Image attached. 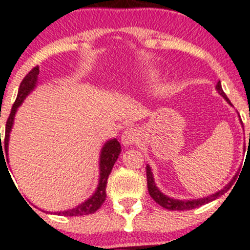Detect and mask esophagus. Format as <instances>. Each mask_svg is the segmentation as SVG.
Listing matches in <instances>:
<instances>
[{
    "label": "esophagus",
    "mask_w": 250,
    "mask_h": 250,
    "mask_svg": "<svg viewBox=\"0 0 250 250\" xmlns=\"http://www.w3.org/2000/svg\"><path fill=\"white\" fill-rule=\"evenodd\" d=\"M121 141H122L123 146L136 145L137 141H138V132L134 128H127L123 132L122 137H121Z\"/></svg>",
    "instance_id": "34e87169"
}]
</instances>
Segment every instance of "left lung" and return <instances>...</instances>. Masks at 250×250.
Segmentation results:
<instances>
[{"label":"left lung","mask_w":250,"mask_h":250,"mask_svg":"<svg viewBox=\"0 0 250 250\" xmlns=\"http://www.w3.org/2000/svg\"><path fill=\"white\" fill-rule=\"evenodd\" d=\"M215 88H217L218 93H219L220 96H222V97L229 103V104H230V101L228 100V97H227L226 93L223 92L222 84H220V81L217 83ZM240 122H242V120H240ZM249 139H250V134H249ZM237 177H238V173H235L233 179H231V181L229 182L224 188H222V189L218 190V192L213 193V194L207 195V197L198 198V199H174V198H170L168 197V195L163 194V193L158 189V187H157L156 183H154L152 169H150V167L147 164V186H148V192H149V195L159 204V206L168 209V210H190V209L198 208V207L203 206V204H207L209 203V202L214 201V199L219 198L220 195H223L224 193L230 188L233 182L237 179Z\"/></svg>","instance_id":"1"}]
</instances>
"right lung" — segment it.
Masks as SVG:
<instances>
[{
  "label": "right lung",
  "mask_w": 250,
  "mask_h": 250,
  "mask_svg": "<svg viewBox=\"0 0 250 250\" xmlns=\"http://www.w3.org/2000/svg\"><path fill=\"white\" fill-rule=\"evenodd\" d=\"M38 75H40V68L35 67L32 71L28 72V75L23 78V81L20 84L19 94L16 98L15 103L11 109L10 117H8L7 123H6V134H4V145L2 146L1 143V163L4 162L3 153L7 156L8 154V141H10V134L11 130L13 127V121H15L16 112L19 109L20 105L23 103L24 98L36 88L38 83ZM121 145L120 142L117 141L116 138L109 139L104 143V146L101 149V156H100V179H98V186L97 189L94 190L93 194L84 201L83 203L78 204L75 208L68 209V210H63V212H57V214H63L67 217H78V215H87L94 213L97 209L101 208L103 202L105 201V187H107V179L108 175L111 174L112 168H113L114 163L118 159V156L121 153ZM6 164V162H4ZM7 168V166H6ZM8 170V169H7Z\"/></svg>",
  "instance_id": "obj_1"
}]
</instances>
